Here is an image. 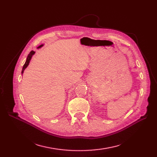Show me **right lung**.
I'll list each match as a JSON object with an SVG mask.
<instances>
[{"label":"right lung","instance_id":"right-lung-1","mask_svg":"<svg viewBox=\"0 0 157 157\" xmlns=\"http://www.w3.org/2000/svg\"><path fill=\"white\" fill-rule=\"evenodd\" d=\"M42 46H43V44H41V45H40L39 47H37V48H41V47H42ZM35 54V52L32 50V51L30 52V53L29 54V55L27 56V58L26 61H25V63L24 65H23L22 71H21V74H22V75H23V72H24V70L27 67V66L29 65V63H30V61H31V58H32V57H33V56Z\"/></svg>","mask_w":157,"mask_h":157}]
</instances>
